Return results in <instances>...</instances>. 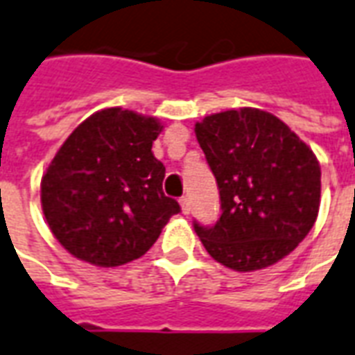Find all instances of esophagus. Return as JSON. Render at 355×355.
<instances>
[{"instance_id": "obj_1", "label": "esophagus", "mask_w": 355, "mask_h": 355, "mask_svg": "<svg viewBox=\"0 0 355 355\" xmlns=\"http://www.w3.org/2000/svg\"><path fill=\"white\" fill-rule=\"evenodd\" d=\"M180 205H182V212L189 214L191 212V200L189 197H182L180 198Z\"/></svg>"}]
</instances>
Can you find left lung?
<instances>
[{
    "label": "left lung",
    "mask_w": 355,
    "mask_h": 355,
    "mask_svg": "<svg viewBox=\"0 0 355 355\" xmlns=\"http://www.w3.org/2000/svg\"><path fill=\"white\" fill-rule=\"evenodd\" d=\"M220 191V220L193 227L216 262L263 270L291 254L315 223L321 170L315 155L277 116L239 109L195 125Z\"/></svg>",
    "instance_id": "left-lung-1"
}]
</instances>
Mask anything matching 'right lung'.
<instances>
[{"mask_svg": "<svg viewBox=\"0 0 355 355\" xmlns=\"http://www.w3.org/2000/svg\"><path fill=\"white\" fill-rule=\"evenodd\" d=\"M155 118L105 109L62 143L42 178L49 230L72 256L101 268L141 258L182 212L162 191L164 164L153 155Z\"/></svg>", "mask_w": 355, "mask_h": 355, "instance_id": "obj_1", "label": "right lung"}]
</instances>
